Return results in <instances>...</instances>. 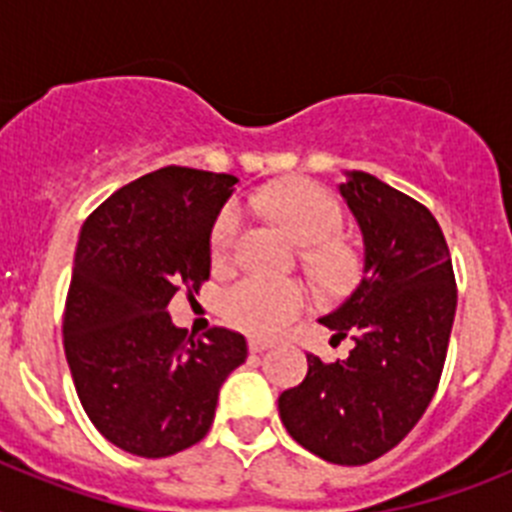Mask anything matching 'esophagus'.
Listing matches in <instances>:
<instances>
[{"mask_svg":"<svg viewBox=\"0 0 512 512\" xmlns=\"http://www.w3.org/2000/svg\"><path fill=\"white\" fill-rule=\"evenodd\" d=\"M274 343L269 341V338H251L248 341V348H251V354H261V351H266V348H271Z\"/></svg>","mask_w":512,"mask_h":512,"instance_id":"esophagus-1","label":"esophagus"}]
</instances>
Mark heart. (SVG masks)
I'll return each mask as SVG.
<instances>
[{
    "label": "heart",
    "mask_w": 512,
    "mask_h": 512,
    "mask_svg": "<svg viewBox=\"0 0 512 512\" xmlns=\"http://www.w3.org/2000/svg\"><path fill=\"white\" fill-rule=\"evenodd\" d=\"M269 212L297 243L310 246L307 264L323 282H338L348 269V253L333 238L343 228V210L338 200L312 182H287L259 197ZM241 233V210L230 202L217 212L210 230V259L225 266ZM310 305L302 282L243 277L223 292V315L235 328L256 336H277Z\"/></svg>",
    "instance_id": "1"
}]
</instances>
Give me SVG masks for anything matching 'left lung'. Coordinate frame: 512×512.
<instances>
[{"mask_svg":"<svg viewBox=\"0 0 512 512\" xmlns=\"http://www.w3.org/2000/svg\"><path fill=\"white\" fill-rule=\"evenodd\" d=\"M343 200L364 233V277L320 323L351 336L348 359L307 354V377L279 395L287 433L320 459L361 467L395 449L431 405L449 351L456 279L441 225L418 200L348 171Z\"/></svg>","mask_w":512,"mask_h":512,"instance_id":"1","label":"left lung"}]
</instances>
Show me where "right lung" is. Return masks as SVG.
<instances>
[{
  "label": "right lung",
  "mask_w": 512,
  "mask_h": 512,
  "mask_svg": "<svg viewBox=\"0 0 512 512\" xmlns=\"http://www.w3.org/2000/svg\"><path fill=\"white\" fill-rule=\"evenodd\" d=\"M230 174L164 166L117 189L81 228L63 351L81 408L117 449L164 459L200 443L217 392L248 356L246 338L171 323L179 289L210 279V230Z\"/></svg>",
  "instance_id": "right-lung-1"
}]
</instances>
